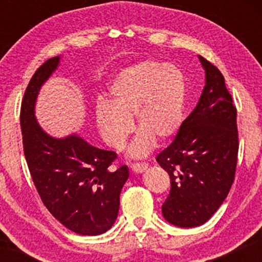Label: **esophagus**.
Wrapping results in <instances>:
<instances>
[{
  "mask_svg": "<svg viewBox=\"0 0 262 262\" xmlns=\"http://www.w3.org/2000/svg\"><path fill=\"white\" fill-rule=\"evenodd\" d=\"M130 167L134 172L139 173L148 169V164H146V162H135V164H132Z\"/></svg>",
  "mask_w": 262,
  "mask_h": 262,
  "instance_id": "esophagus-1",
  "label": "esophagus"
}]
</instances>
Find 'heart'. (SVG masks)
I'll return each mask as SVG.
<instances>
[{
  "label": "heart",
  "mask_w": 262,
  "mask_h": 262,
  "mask_svg": "<svg viewBox=\"0 0 262 262\" xmlns=\"http://www.w3.org/2000/svg\"><path fill=\"white\" fill-rule=\"evenodd\" d=\"M112 103L98 101L96 123L111 148L122 150L133 132L132 118L140 129L130 148L135 158L146 155L156 139L175 138L185 121L187 80L179 66L138 62L117 75L111 85Z\"/></svg>",
  "instance_id": "heart-1"
}]
</instances>
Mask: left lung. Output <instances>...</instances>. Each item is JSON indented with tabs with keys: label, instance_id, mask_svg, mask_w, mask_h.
<instances>
[{
	"label": "left lung",
	"instance_id": "8db88e82",
	"mask_svg": "<svg viewBox=\"0 0 262 262\" xmlns=\"http://www.w3.org/2000/svg\"><path fill=\"white\" fill-rule=\"evenodd\" d=\"M198 58L206 71L200 101L172 143L156 156L171 180L162 215L181 228L202 225L217 212L233 185L239 150L236 108L223 75Z\"/></svg>",
	"mask_w": 262,
	"mask_h": 262
}]
</instances>
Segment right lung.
<instances>
[{
  "label": "right lung",
  "mask_w": 262,
  "mask_h": 262,
  "mask_svg": "<svg viewBox=\"0 0 262 262\" xmlns=\"http://www.w3.org/2000/svg\"><path fill=\"white\" fill-rule=\"evenodd\" d=\"M59 56L44 62L27 86L20 107L23 150L29 172L48 210L80 235H100L112 228L119 194L129 177L125 165L110 169L114 151L91 145L77 135L56 139L34 117L39 90L58 68Z\"/></svg>",
  "instance_id": "right-lung-1"
}]
</instances>
